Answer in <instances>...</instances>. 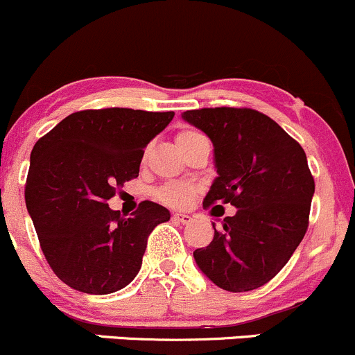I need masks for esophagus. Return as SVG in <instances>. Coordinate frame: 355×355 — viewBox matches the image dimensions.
Segmentation results:
<instances>
[{
  "instance_id": "1",
  "label": "esophagus",
  "mask_w": 355,
  "mask_h": 355,
  "mask_svg": "<svg viewBox=\"0 0 355 355\" xmlns=\"http://www.w3.org/2000/svg\"><path fill=\"white\" fill-rule=\"evenodd\" d=\"M173 218H174V222H178L181 225H188V223L193 222V216L188 215V213H176Z\"/></svg>"
}]
</instances>
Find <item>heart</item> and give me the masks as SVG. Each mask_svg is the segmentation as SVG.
<instances>
[{
    "mask_svg": "<svg viewBox=\"0 0 355 355\" xmlns=\"http://www.w3.org/2000/svg\"><path fill=\"white\" fill-rule=\"evenodd\" d=\"M198 137H203L201 133L194 132V130H182L178 133L176 142L178 144H184L189 142V140L198 139ZM159 200L164 201L166 205H171V207H184L191 201L193 198V189L186 184H167L164 186L161 191L157 193Z\"/></svg>",
    "mask_w": 355,
    "mask_h": 355,
    "instance_id": "b5f03b06",
    "label": "heart"
}]
</instances>
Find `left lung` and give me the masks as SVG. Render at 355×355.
<instances>
[{
    "instance_id": "left-lung-1",
    "label": "left lung",
    "mask_w": 355,
    "mask_h": 355,
    "mask_svg": "<svg viewBox=\"0 0 355 355\" xmlns=\"http://www.w3.org/2000/svg\"><path fill=\"white\" fill-rule=\"evenodd\" d=\"M213 144L216 176L203 205L230 203L209 245L193 252L201 272L232 293L272 279L308 228L315 181L306 154L264 113L249 108H201L182 113Z\"/></svg>"
}]
</instances>
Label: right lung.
Returning <instances> with one entry per match:
<instances>
[{
  "label": "right lung",
  "mask_w": 355,
  "mask_h": 355,
  "mask_svg": "<svg viewBox=\"0 0 355 355\" xmlns=\"http://www.w3.org/2000/svg\"><path fill=\"white\" fill-rule=\"evenodd\" d=\"M173 118L174 112L85 110L33 146L26 209L52 270L76 291L110 295L130 284L148 234L171 218L152 201L123 218L106 201L139 176L144 148Z\"/></svg>",
  "instance_id": "obj_1"
}]
</instances>
